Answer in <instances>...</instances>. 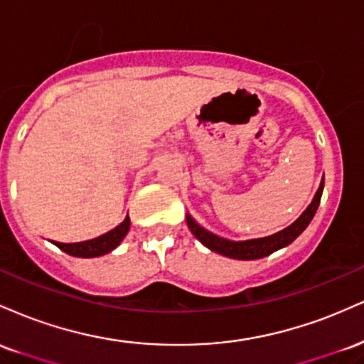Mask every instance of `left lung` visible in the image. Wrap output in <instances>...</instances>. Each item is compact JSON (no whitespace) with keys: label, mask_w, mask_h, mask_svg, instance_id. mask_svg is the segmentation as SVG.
<instances>
[{"label":"left lung","mask_w":364,"mask_h":364,"mask_svg":"<svg viewBox=\"0 0 364 364\" xmlns=\"http://www.w3.org/2000/svg\"><path fill=\"white\" fill-rule=\"evenodd\" d=\"M323 183L325 178H321L318 190H316V193L313 196L310 205L306 207V210H304L291 225H287L282 231L275 232V235L265 237H255V240L232 241L228 240V237L217 236L214 232H210L208 229L203 228V225L196 223L190 214H186V224L188 228H190L191 235H193L203 246L212 250V252L224 255V257L229 258H235V260H258V258L269 257L270 253L277 252V250L286 248L287 245H291L292 241L308 228L313 215L316 214V208L320 205L321 193H323Z\"/></svg>","instance_id":"8db88e82"}]
</instances>
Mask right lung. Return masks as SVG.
Wrapping results in <instances>:
<instances>
[{
	"mask_svg": "<svg viewBox=\"0 0 364 364\" xmlns=\"http://www.w3.org/2000/svg\"><path fill=\"white\" fill-rule=\"evenodd\" d=\"M129 231V217H124V220L119 225H116L114 229L107 231L106 235L94 237V240L80 241V243H58L54 241V245L58 248L63 250L65 253L72 255V257H80V258H94V257H102V255L112 252L114 248H118L121 241L124 240V236Z\"/></svg>",
	"mask_w": 364,
	"mask_h": 364,
	"instance_id": "1",
	"label": "right lung"
}]
</instances>
